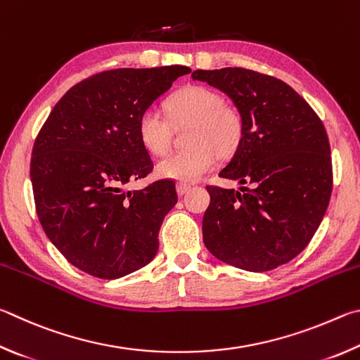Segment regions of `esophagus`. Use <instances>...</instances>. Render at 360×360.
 <instances>
[{
    "label": "esophagus",
    "mask_w": 360,
    "mask_h": 360,
    "mask_svg": "<svg viewBox=\"0 0 360 360\" xmlns=\"http://www.w3.org/2000/svg\"><path fill=\"white\" fill-rule=\"evenodd\" d=\"M190 190H191V185H188V184H179V185H176V193H179L180 196H184V194H186Z\"/></svg>",
    "instance_id": "obj_1"
}]
</instances>
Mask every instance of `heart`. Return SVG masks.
Masks as SVG:
<instances>
[{
    "label": "heart",
    "mask_w": 360,
    "mask_h": 360,
    "mask_svg": "<svg viewBox=\"0 0 360 360\" xmlns=\"http://www.w3.org/2000/svg\"><path fill=\"white\" fill-rule=\"evenodd\" d=\"M171 122L153 107L139 117V139L151 155H164L172 142V123L185 128L188 148L176 151L156 164L162 179L194 181L215 166L219 156L238 148L243 136V118L234 107L224 104L221 93L209 86L191 85L176 91L166 104Z\"/></svg>",
    "instance_id": "heart-1"
}]
</instances>
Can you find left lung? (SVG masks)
<instances>
[{
  "label": "left lung",
  "instance_id": "8db88e82",
  "mask_svg": "<svg viewBox=\"0 0 360 360\" xmlns=\"http://www.w3.org/2000/svg\"><path fill=\"white\" fill-rule=\"evenodd\" d=\"M194 80L228 94L243 118L242 142L219 176L240 191L207 186L204 243L229 266L267 272L294 259L323 221L332 194L330 145L307 101L272 75L243 68L198 69Z\"/></svg>",
  "mask_w": 360,
  "mask_h": 360
}]
</instances>
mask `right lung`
Wrapping results in <instances>:
<instances>
[{"mask_svg": "<svg viewBox=\"0 0 360 360\" xmlns=\"http://www.w3.org/2000/svg\"><path fill=\"white\" fill-rule=\"evenodd\" d=\"M188 72L175 65L94 74L66 91L37 134L30 166L37 218L82 272L115 280L155 257L162 219L179 199L175 184L123 186L153 169L139 117Z\"/></svg>", "mask_w": 360, "mask_h": 360, "instance_id": "right-lung-1", "label": "right lung"}]
</instances>
